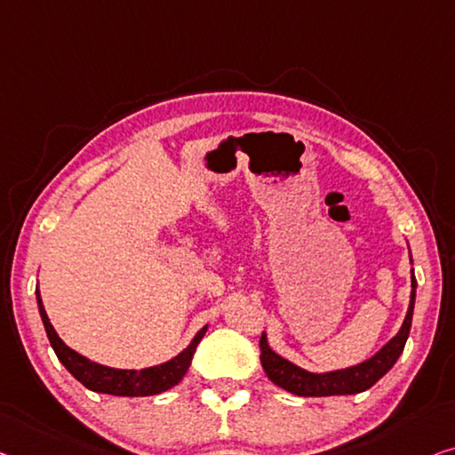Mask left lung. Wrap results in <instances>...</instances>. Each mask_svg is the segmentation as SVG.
<instances>
[{
	"mask_svg": "<svg viewBox=\"0 0 455 455\" xmlns=\"http://www.w3.org/2000/svg\"><path fill=\"white\" fill-rule=\"evenodd\" d=\"M411 304L406 310L404 323L396 337H392L382 349L378 351L374 357L365 359L363 363L354 365L347 370H337L327 371V374H310V371L298 368L292 362L283 359L269 349L266 333L259 339V349H261V365L266 370L267 378L280 388L292 392L296 396H335V395H357L374 386L392 365L396 363V359L401 357L406 339L411 333V323H412V308H415V290L417 280L415 274L411 275Z\"/></svg>",
	"mask_w": 455,
	"mask_h": 455,
	"instance_id": "left-lung-1",
	"label": "left lung"
}]
</instances>
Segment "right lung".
<instances>
[{"instance_id": "obj_1", "label": "right lung", "mask_w": 455, "mask_h": 455, "mask_svg": "<svg viewBox=\"0 0 455 455\" xmlns=\"http://www.w3.org/2000/svg\"><path fill=\"white\" fill-rule=\"evenodd\" d=\"M36 302L40 310V318H43L46 335H49V341L52 345L54 354H57L59 362L65 365L67 370L71 371V376L79 379L85 388L93 392H104V395H114V396H153L161 395L180 382L181 378L186 376V371L192 363L194 351L198 347V343L204 337L206 329H200L198 335L192 339V343L181 351L178 357L169 359V362L155 365V368L147 370H116L108 368V365H100L96 362H90V359L79 355L77 351L60 341L57 331L52 329V324L46 316V310L43 307V300H40V292L36 290Z\"/></svg>"}]
</instances>
